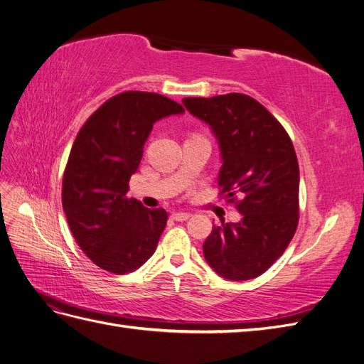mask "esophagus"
<instances>
[{"mask_svg":"<svg viewBox=\"0 0 364 364\" xmlns=\"http://www.w3.org/2000/svg\"><path fill=\"white\" fill-rule=\"evenodd\" d=\"M171 218L176 220V222H185V220L190 218L188 213H173Z\"/></svg>","mask_w":364,"mask_h":364,"instance_id":"34e87169","label":"esophagus"}]
</instances>
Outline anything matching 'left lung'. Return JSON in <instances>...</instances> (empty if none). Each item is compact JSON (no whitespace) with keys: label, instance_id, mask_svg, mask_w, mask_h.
I'll list each match as a JSON object with an SVG mask.
<instances>
[{"label":"left lung","instance_id":"obj_1","mask_svg":"<svg viewBox=\"0 0 364 364\" xmlns=\"http://www.w3.org/2000/svg\"><path fill=\"white\" fill-rule=\"evenodd\" d=\"M190 114L209 124L222 153L220 194L243 215L215 225L206 262L229 281L259 277L287 249L299 222V164L287 132L246 94L188 97Z\"/></svg>","mask_w":364,"mask_h":364}]
</instances>
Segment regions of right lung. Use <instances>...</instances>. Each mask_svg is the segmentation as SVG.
Wrapping results in <instances>:
<instances>
[{"label":"right lung","instance_id":"1","mask_svg":"<svg viewBox=\"0 0 364 364\" xmlns=\"http://www.w3.org/2000/svg\"><path fill=\"white\" fill-rule=\"evenodd\" d=\"M182 112L161 94L126 91L105 102L77 134L63 173L62 206L77 245L100 269L130 273L155 253L167 211L126 194L153 124Z\"/></svg>","mask_w":364,"mask_h":364}]
</instances>
